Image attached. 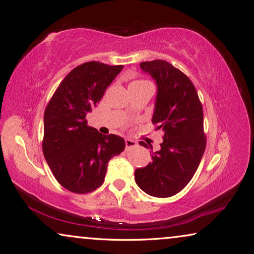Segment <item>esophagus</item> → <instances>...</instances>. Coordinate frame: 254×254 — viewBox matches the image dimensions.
<instances>
[{
	"label": "esophagus",
	"mask_w": 254,
	"mask_h": 254,
	"mask_svg": "<svg viewBox=\"0 0 254 254\" xmlns=\"http://www.w3.org/2000/svg\"><path fill=\"white\" fill-rule=\"evenodd\" d=\"M134 146H136V142L134 141V140H131V138H127L126 140V147L127 148H131V147H134Z\"/></svg>",
	"instance_id": "esophagus-1"
}]
</instances>
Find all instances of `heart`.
Listing matches in <instances>:
<instances>
[{
    "mask_svg": "<svg viewBox=\"0 0 254 254\" xmlns=\"http://www.w3.org/2000/svg\"><path fill=\"white\" fill-rule=\"evenodd\" d=\"M145 81H142V80H138V81H133L132 83H144Z\"/></svg>",
    "mask_w": 254,
    "mask_h": 254,
    "instance_id": "obj_1",
    "label": "heart"
}]
</instances>
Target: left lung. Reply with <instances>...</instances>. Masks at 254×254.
Here are the masks:
<instances>
[{
    "label": "left lung",
    "instance_id": "left-lung-1",
    "mask_svg": "<svg viewBox=\"0 0 254 254\" xmlns=\"http://www.w3.org/2000/svg\"><path fill=\"white\" fill-rule=\"evenodd\" d=\"M140 67L156 82L152 122L164 136L152 162L135 170V183L147 195L166 198L180 192L199 166L206 148L202 107L190 79L168 62H143Z\"/></svg>",
    "mask_w": 254,
    "mask_h": 254
}]
</instances>
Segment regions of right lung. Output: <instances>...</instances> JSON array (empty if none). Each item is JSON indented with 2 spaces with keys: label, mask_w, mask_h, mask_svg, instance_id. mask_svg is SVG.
I'll use <instances>...</instances> for the list:
<instances>
[{
  "label": "right lung",
  "mask_w": 254,
  "mask_h": 254,
  "mask_svg": "<svg viewBox=\"0 0 254 254\" xmlns=\"http://www.w3.org/2000/svg\"><path fill=\"white\" fill-rule=\"evenodd\" d=\"M123 66L84 63L64 77L44 113L43 152L55 178L66 190L90 192L102 185L108 162L126 147L116 134L87 126L86 116L101 100Z\"/></svg>",
  "instance_id": "right-lung-1"
}]
</instances>
